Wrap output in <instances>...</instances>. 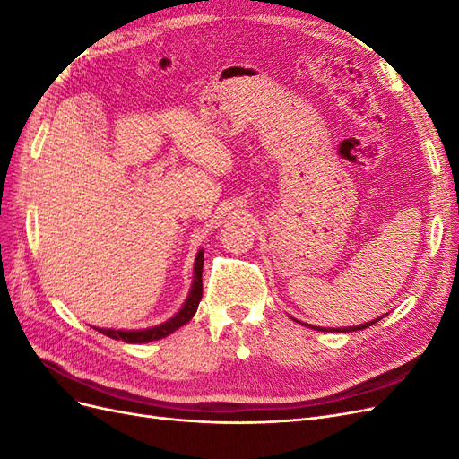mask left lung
<instances>
[{"label": "left lung", "instance_id": "8db88e82", "mask_svg": "<svg viewBox=\"0 0 459 459\" xmlns=\"http://www.w3.org/2000/svg\"><path fill=\"white\" fill-rule=\"evenodd\" d=\"M377 319H381V317H377ZM377 319H373V322H368V324L354 325V327H342V329H341V327H339V329H331V327H329V329H325V327H317V325H314L312 329H317V331H331V333H333V331H337V333H349V331H359V329H366V327H369V325H373L375 322H377ZM308 327H310V325H308Z\"/></svg>", "mask_w": 459, "mask_h": 459}]
</instances>
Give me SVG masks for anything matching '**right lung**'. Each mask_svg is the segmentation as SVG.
<instances>
[{"instance_id":"obj_1","label":"right lung","mask_w":459,"mask_h":459,"mask_svg":"<svg viewBox=\"0 0 459 459\" xmlns=\"http://www.w3.org/2000/svg\"><path fill=\"white\" fill-rule=\"evenodd\" d=\"M203 255H204L203 251L197 253L195 268H193V283H191V290L184 302V307L179 308V312L174 317H170L169 322H164L155 327H149V329H140V331H120V329L115 331V329H101V327H93V329L103 333V335H107L110 339L132 342V344L151 342V341H159L162 337H169L170 333L186 325L197 312V307H199L201 297H203V262H204Z\"/></svg>"}]
</instances>
